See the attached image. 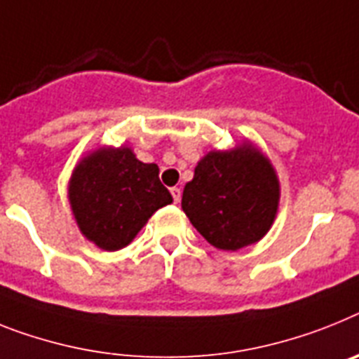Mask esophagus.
Masks as SVG:
<instances>
[{"instance_id": "obj_1", "label": "esophagus", "mask_w": 359, "mask_h": 359, "mask_svg": "<svg viewBox=\"0 0 359 359\" xmlns=\"http://www.w3.org/2000/svg\"><path fill=\"white\" fill-rule=\"evenodd\" d=\"M171 195H173V201L177 204L180 203V197H182V191H180V188H171Z\"/></svg>"}]
</instances>
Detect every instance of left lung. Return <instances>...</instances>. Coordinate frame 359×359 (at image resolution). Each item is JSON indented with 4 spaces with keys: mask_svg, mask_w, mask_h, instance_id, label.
Segmentation results:
<instances>
[{
    "mask_svg": "<svg viewBox=\"0 0 359 359\" xmlns=\"http://www.w3.org/2000/svg\"><path fill=\"white\" fill-rule=\"evenodd\" d=\"M281 184L270 158L250 140L213 149L197 162L184 186L182 210L212 246L236 252L255 245L272 228Z\"/></svg>",
    "mask_w": 359,
    "mask_h": 359,
    "instance_id": "obj_1",
    "label": "left lung"
}]
</instances>
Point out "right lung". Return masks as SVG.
I'll return each instance as SVG.
<instances>
[{"mask_svg": "<svg viewBox=\"0 0 359 359\" xmlns=\"http://www.w3.org/2000/svg\"><path fill=\"white\" fill-rule=\"evenodd\" d=\"M67 198L80 233L105 252L128 246L156 210L173 203L158 165L140 162L128 146H102L80 158Z\"/></svg>", "mask_w": 359, "mask_h": 359, "instance_id": "add662e5", "label": "right lung"}]
</instances>
